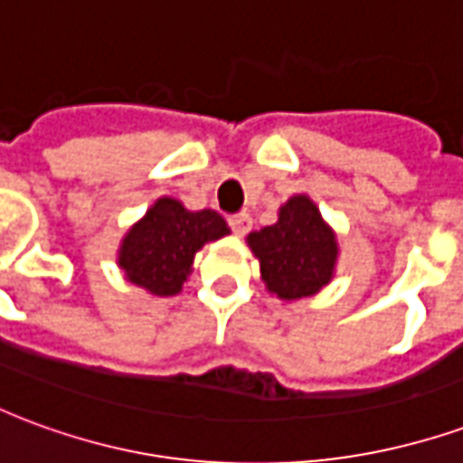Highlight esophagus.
Listing matches in <instances>:
<instances>
[{
	"label": "esophagus",
	"instance_id": "obj_1",
	"mask_svg": "<svg viewBox=\"0 0 463 463\" xmlns=\"http://www.w3.org/2000/svg\"><path fill=\"white\" fill-rule=\"evenodd\" d=\"M231 228H232V232H235V235H245V232H250V228H252V218L250 215H248V213H238V215H231Z\"/></svg>",
	"mask_w": 463,
	"mask_h": 463
}]
</instances>
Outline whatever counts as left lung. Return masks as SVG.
I'll use <instances>...</instances> for the list:
<instances>
[{
  "instance_id": "obj_1",
  "label": "left lung",
  "mask_w": 463,
  "mask_h": 463,
  "mask_svg": "<svg viewBox=\"0 0 463 463\" xmlns=\"http://www.w3.org/2000/svg\"><path fill=\"white\" fill-rule=\"evenodd\" d=\"M245 241L260 262L265 290L285 302L317 295L337 270V232L305 193L288 198L278 208V222L252 231Z\"/></svg>"
}]
</instances>
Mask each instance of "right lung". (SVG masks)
<instances>
[{
    "mask_svg": "<svg viewBox=\"0 0 463 463\" xmlns=\"http://www.w3.org/2000/svg\"><path fill=\"white\" fill-rule=\"evenodd\" d=\"M225 235L231 228L221 213L188 211L178 198L163 195L123 235L116 265L136 288L156 298H173L193 272L195 252Z\"/></svg>",
    "mask_w": 463,
    "mask_h": 463,
    "instance_id": "obj_1",
    "label": "right lung"
}]
</instances>
